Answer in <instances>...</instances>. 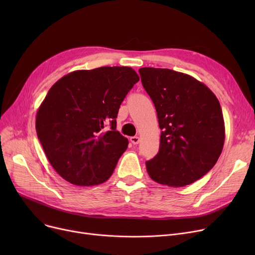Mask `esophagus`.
Listing matches in <instances>:
<instances>
[{"mask_svg":"<svg viewBox=\"0 0 255 255\" xmlns=\"http://www.w3.org/2000/svg\"><path fill=\"white\" fill-rule=\"evenodd\" d=\"M130 141L133 144H138V142L140 141V138L138 136H132V137H130Z\"/></svg>","mask_w":255,"mask_h":255,"instance_id":"obj_1","label":"esophagus"}]
</instances>
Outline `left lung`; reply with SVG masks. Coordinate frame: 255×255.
<instances>
[{
    "instance_id": "obj_1",
    "label": "left lung",
    "mask_w": 255,
    "mask_h": 255,
    "mask_svg": "<svg viewBox=\"0 0 255 255\" xmlns=\"http://www.w3.org/2000/svg\"><path fill=\"white\" fill-rule=\"evenodd\" d=\"M141 83L154 102L160 136L158 154L145 162L155 182L183 187L204 177L222 152L225 127L217 97L194 77L144 67Z\"/></svg>"
}]
</instances>
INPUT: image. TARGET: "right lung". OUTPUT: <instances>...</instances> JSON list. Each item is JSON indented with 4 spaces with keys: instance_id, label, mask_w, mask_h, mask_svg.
<instances>
[{
    "instance_id": "right-lung-1",
    "label": "right lung",
    "mask_w": 255,
    "mask_h": 255,
    "mask_svg": "<svg viewBox=\"0 0 255 255\" xmlns=\"http://www.w3.org/2000/svg\"><path fill=\"white\" fill-rule=\"evenodd\" d=\"M138 80L130 67H100L70 72L49 89L37 111L36 131L64 180L94 186L113 175L129 143L116 130V118Z\"/></svg>"
}]
</instances>
